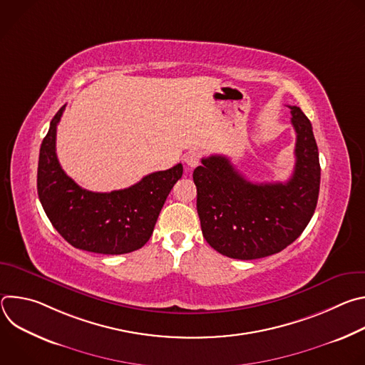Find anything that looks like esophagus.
Returning <instances> with one entry per match:
<instances>
[{
    "instance_id": "obj_1",
    "label": "esophagus",
    "mask_w": 365,
    "mask_h": 365,
    "mask_svg": "<svg viewBox=\"0 0 365 365\" xmlns=\"http://www.w3.org/2000/svg\"><path fill=\"white\" fill-rule=\"evenodd\" d=\"M199 162H200V153L196 151V150H192V151H189V153L185 155V163H186L189 168L197 166Z\"/></svg>"
}]
</instances>
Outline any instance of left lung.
Here are the masks:
<instances>
[{
	"mask_svg": "<svg viewBox=\"0 0 365 365\" xmlns=\"http://www.w3.org/2000/svg\"><path fill=\"white\" fill-rule=\"evenodd\" d=\"M289 108L296 163L287 182L252 183L220 154L202 159L193 170L203 238L222 255L254 259L280 252L315 212L321 185L317 140L302 110Z\"/></svg>",
	"mask_w": 365,
	"mask_h": 365,
	"instance_id": "obj_1",
	"label": "left lung"
}]
</instances>
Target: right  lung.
<instances>
[{"mask_svg": "<svg viewBox=\"0 0 365 365\" xmlns=\"http://www.w3.org/2000/svg\"><path fill=\"white\" fill-rule=\"evenodd\" d=\"M65 107L51 120L38 155L37 193L47 218L79 250L114 255L141 248L182 178L183 166L150 173L138 183L110 193L82 189L65 173L56 155V128Z\"/></svg>", "mask_w": 365, "mask_h": 365, "instance_id": "add662e5", "label": "right lung"}]
</instances>
